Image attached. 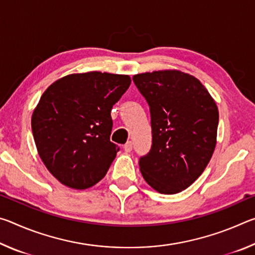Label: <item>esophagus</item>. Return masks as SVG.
I'll return each mask as SVG.
<instances>
[{"mask_svg": "<svg viewBox=\"0 0 255 255\" xmlns=\"http://www.w3.org/2000/svg\"><path fill=\"white\" fill-rule=\"evenodd\" d=\"M124 149H125V152H126V153H130L132 150V143H131V141H127V143L124 145Z\"/></svg>", "mask_w": 255, "mask_h": 255, "instance_id": "obj_1", "label": "esophagus"}]
</instances>
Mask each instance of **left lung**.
<instances>
[{
    "mask_svg": "<svg viewBox=\"0 0 255 255\" xmlns=\"http://www.w3.org/2000/svg\"><path fill=\"white\" fill-rule=\"evenodd\" d=\"M133 83L150 111L152 148L139 159L143 178L164 195L190 187L216 147L218 108L201 82L176 70L141 73Z\"/></svg>",
    "mask_w": 255,
    "mask_h": 255,
    "instance_id": "8db88e82",
    "label": "left lung"
}]
</instances>
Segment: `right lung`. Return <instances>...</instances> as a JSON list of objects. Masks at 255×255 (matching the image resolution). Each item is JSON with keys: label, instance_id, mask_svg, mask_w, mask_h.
Wrapping results in <instances>:
<instances>
[{"label": "right lung", "instance_id": "add662e5", "mask_svg": "<svg viewBox=\"0 0 255 255\" xmlns=\"http://www.w3.org/2000/svg\"><path fill=\"white\" fill-rule=\"evenodd\" d=\"M130 83L129 75L88 72L47 88L31 128L41 161L60 183L84 190L105 178L119 150L110 141V112Z\"/></svg>", "mask_w": 255, "mask_h": 255}]
</instances>
